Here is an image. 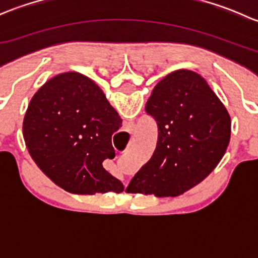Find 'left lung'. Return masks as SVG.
Instances as JSON below:
<instances>
[{"label":"left lung","instance_id":"obj_1","mask_svg":"<svg viewBox=\"0 0 258 258\" xmlns=\"http://www.w3.org/2000/svg\"><path fill=\"white\" fill-rule=\"evenodd\" d=\"M145 108L157 122V145L126 192L179 196L204 181L223 157L231 117L207 81L188 70L161 80Z\"/></svg>","mask_w":258,"mask_h":258}]
</instances>
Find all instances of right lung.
<instances>
[{
  "mask_svg": "<svg viewBox=\"0 0 258 258\" xmlns=\"http://www.w3.org/2000/svg\"><path fill=\"white\" fill-rule=\"evenodd\" d=\"M121 123V117L92 80L79 72H64L35 93L22 132L36 165L64 191L119 194L123 184L102 162L114 157L112 135Z\"/></svg>",
  "mask_w": 258,
  "mask_h": 258,
  "instance_id": "obj_1",
  "label": "right lung"
}]
</instances>
